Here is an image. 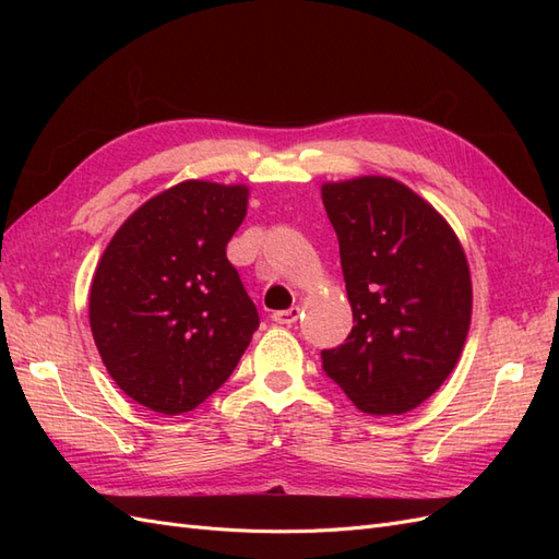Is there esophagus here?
<instances>
[{
	"mask_svg": "<svg viewBox=\"0 0 559 559\" xmlns=\"http://www.w3.org/2000/svg\"><path fill=\"white\" fill-rule=\"evenodd\" d=\"M298 317H300V308H289V310H277V312H273V319L277 321V324H286V326L296 324Z\"/></svg>",
	"mask_w": 559,
	"mask_h": 559,
	"instance_id": "esophagus-1",
	"label": "esophagus"
}]
</instances>
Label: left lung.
<instances>
[{
  "instance_id": "1",
  "label": "left lung",
  "mask_w": 559,
  "mask_h": 559,
  "mask_svg": "<svg viewBox=\"0 0 559 559\" xmlns=\"http://www.w3.org/2000/svg\"><path fill=\"white\" fill-rule=\"evenodd\" d=\"M341 245L354 326L321 368L361 413L427 401L460 359L471 324L464 249L429 202L389 177L321 186Z\"/></svg>"
}]
</instances>
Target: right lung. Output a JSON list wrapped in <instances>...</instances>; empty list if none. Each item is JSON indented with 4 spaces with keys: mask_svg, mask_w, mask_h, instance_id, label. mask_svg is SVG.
Segmentation results:
<instances>
[{
    "mask_svg": "<svg viewBox=\"0 0 559 559\" xmlns=\"http://www.w3.org/2000/svg\"><path fill=\"white\" fill-rule=\"evenodd\" d=\"M245 186L181 181L116 230L91 286V331L109 376L144 408L189 413L238 366L259 312L226 257Z\"/></svg>",
    "mask_w": 559,
    "mask_h": 559,
    "instance_id": "1",
    "label": "right lung"
}]
</instances>
